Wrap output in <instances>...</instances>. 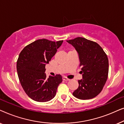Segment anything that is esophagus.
<instances>
[{
  "instance_id": "obj_1",
  "label": "esophagus",
  "mask_w": 124,
  "mask_h": 124,
  "mask_svg": "<svg viewBox=\"0 0 124 124\" xmlns=\"http://www.w3.org/2000/svg\"><path fill=\"white\" fill-rule=\"evenodd\" d=\"M62 80H64V81H69L70 79H69V78H68L67 77H65V76H64V77H62Z\"/></svg>"
}]
</instances>
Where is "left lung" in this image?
<instances>
[{"instance_id": "1", "label": "left lung", "mask_w": 124, "mask_h": 124, "mask_svg": "<svg viewBox=\"0 0 124 124\" xmlns=\"http://www.w3.org/2000/svg\"><path fill=\"white\" fill-rule=\"evenodd\" d=\"M78 54L82 67V79L73 95L78 99L86 100L97 96L102 90L108 74V59L103 48L96 42L82 37L67 40Z\"/></svg>"}]
</instances>
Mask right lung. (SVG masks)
<instances>
[{"instance_id":"right-lung-1","label":"right lung","mask_w":124,"mask_h":124,"mask_svg":"<svg viewBox=\"0 0 124 124\" xmlns=\"http://www.w3.org/2000/svg\"><path fill=\"white\" fill-rule=\"evenodd\" d=\"M62 42L38 39L26 46L20 52L17 62L18 77L25 93L34 101L46 102L55 97L62 78L60 74L47 78L45 65Z\"/></svg>"}]
</instances>
